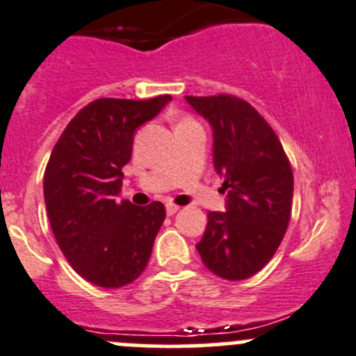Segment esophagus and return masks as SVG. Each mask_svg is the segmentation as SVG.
Returning <instances> with one entry per match:
<instances>
[{
	"label": "esophagus",
	"instance_id": "34e87169",
	"mask_svg": "<svg viewBox=\"0 0 356 356\" xmlns=\"http://www.w3.org/2000/svg\"><path fill=\"white\" fill-rule=\"evenodd\" d=\"M179 209H181V207L175 205V203H167V213H168V216H174V213H177Z\"/></svg>",
	"mask_w": 356,
	"mask_h": 356
}]
</instances>
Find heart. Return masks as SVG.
<instances>
[{
    "mask_svg": "<svg viewBox=\"0 0 356 356\" xmlns=\"http://www.w3.org/2000/svg\"><path fill=\"white\" fill-rule=\"evenodd\" d=\"M186 122H193V120H189V118H182L181 122H179V123H186Z\"/></svg>",
    "mask_w": 356,
    "mask_h": 356,
    "instance_id": "b5f03b06",
    "label": "heart"
}]
</instances>
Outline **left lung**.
Instances as JSON below:
<instances>
[{
    "label": "left lung",
    "instance_id": "1",
    "mask_svg": "<svg viewBox=\"0 0 356 356\" xmlns=\"http://www.w3.org/2000/svg\"><path fill=\"white\" fill-rule=\"evenodd\" d=\"M213 132V167L224 177L226 213L209 212L196 250L224 280H245L262 270L289 227L294 193L291 161L257 109L234 95H186Z\"/></svg>",
    "mask_w": 356,
    "mask_h": 356
}]
</instances>
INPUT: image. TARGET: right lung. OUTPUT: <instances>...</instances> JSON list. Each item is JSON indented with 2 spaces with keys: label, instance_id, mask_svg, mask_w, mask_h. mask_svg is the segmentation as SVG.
Instances as JSON below:
<instances>
[{
  "label": "right lung",
  "instance_id": "add662e5",
  "mask_svg": "<svg viewBox=\"0 0 356 356\" xmlns=\"http://www.w3.org/2000/svg\"><path fill=\"white\" fill-rule=\"evenodd\" d=\"M170 95L146 101L97 99L81 109L50 154L43 177L51 231L72 270L104 289L132 284L146 270L165 207L120 202L136 130Z\"/></svg>",
  "mask_w": 356,
  "mask_h": 356
}]
</instances>
